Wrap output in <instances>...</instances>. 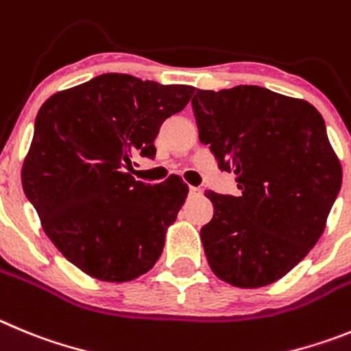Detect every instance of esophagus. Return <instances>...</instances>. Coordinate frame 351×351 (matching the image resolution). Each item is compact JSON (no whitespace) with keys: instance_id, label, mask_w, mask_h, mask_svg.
Returning <instances> with one entry per match:
<instances>
[{"instance_id":"obj_1","label":"esophagus","mask_w":351,"mask_h":351,"mask_svg":"<svg viewBox=\"0 0 351 351\" xmlns=\"http://www.w3.org/2000/svg\"><path fill=\"white\" fill-rule=\"evenodd\" d=\"M201 192L203 191H201L199 187H189V194L191 195H201Z\"/></svg>"}]
</instances>
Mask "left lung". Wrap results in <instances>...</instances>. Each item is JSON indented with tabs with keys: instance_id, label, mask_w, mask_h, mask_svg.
<instances>
[{
	"instance_id": "obj_1",
	"label": "left lung",
	"mask_w": 351,
	"mask_h": 351,
	"mask_svg": "<svg viewBox=\"0 0 351 351\" xmlns=\"http://www.w3.org/2000/svg\"><path fill=\"white\" fill-rule=\"evenodd\" d=\"M199 141L239 194L206 192L213 219L201 229L211 271L241 289L269 285L317 245L343 171L325 122L308 101L257 85L195 90Z\"/></svg>"
}]
</instances>
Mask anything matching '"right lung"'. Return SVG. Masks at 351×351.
Listing matches in <instances>:
<instances>
[{"mask_svg": "<svg viewBox=\"0 0 351 351\" xmlns=\"http://www.w3.org/2000/svg\"><path fill=\"white\" fill-rule=\"evenodd\" d=\"M192 93L105 73L53 94L38 112L22 189L50 241L89 276L129 282L160 257L189 189L176 175L150 185L128 171L136 156L156 157L160 124Z\"/></svg>", "mask_w": 351, "mask_h": 351, "instance_id": "1", "label": "right lung"}]
</instances>
